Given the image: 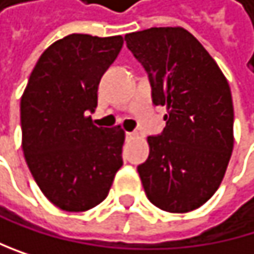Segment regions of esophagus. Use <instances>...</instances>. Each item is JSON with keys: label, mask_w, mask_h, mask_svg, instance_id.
Here are the masks:
<instances>
[{"label": "esophagus", "mask_w": 254, "mask_h": 254, "mask_svg": "<svg viewBox=\"0 0 254 254\" xmlns=\"http://www.w3.org/2000/svg\"><path fill=\"white\" fill-rule=\"evenodd\" d=\"M137 136V133H134V131H127L126 133V137L127 139H133V137H136Z\"/></svg>", "instance_id": "1"}]
</instances>
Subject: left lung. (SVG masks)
Wrapping results in <instances>:
<instances>
[{"instance_id":"1","label":"left lung","mask_w":254,"mask_h":254,"mask_svg":"<svg viewBox=\"0 0 254 254\" xmlns=\"http://www.w3.org/2000/svg\"><path fill=\"white\" fill-rule=\"evenodd\" d=\"M145 68L156 106H167L162 134L148 136V159L137 167L148 200L162 210L191 212L220 188L233 150L229 83L210 54L182 27L126 34Z\"/></svg>"}]
</instances>
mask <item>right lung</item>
Here are the masks:
<instances>
[{"label":"right lung","instance_id":"right-lung-1","mask_svg":"<svg viewBox=\"0 0 254 254\" xmlns=\"http://www.w3.org/2000/svg\"><path fill=\"white\" fill-rule=\"evenodd\" d=\"M123 44V36L63 37L42 53L22 94L27 165L44 195L62 210L100 204L123 165L124 130L97 127L89 117L100 80Z\"/></svg>","mask_w":254,"mask_h":254}]
</instances>
